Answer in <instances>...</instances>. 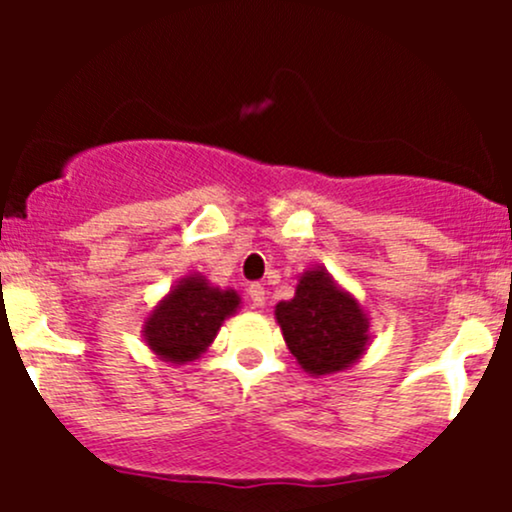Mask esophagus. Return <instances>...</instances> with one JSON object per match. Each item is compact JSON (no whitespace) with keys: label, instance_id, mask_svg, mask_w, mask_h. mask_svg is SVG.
I'll return each mask as SVG.
<instances>
[{"label":"esophagus","instance_id":"34e87169","mask_svg":"<svg viewBox=\"0 0 512 512\" xmlns=\"http://www.w3.org/2000/svg\"><path fill=\"white\" fill-rule=\"evenodd\" d=\"M250 302H252V307H257V309L265 307V304H267L265 287H262V285H250Z\"/></svg>","mask_w":512,"mask_h":512}]
</instances>
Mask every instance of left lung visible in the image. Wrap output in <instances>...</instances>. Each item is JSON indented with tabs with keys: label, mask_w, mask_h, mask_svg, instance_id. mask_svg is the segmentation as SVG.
<instances>
[{
	"label": "left lung",
	"mask_w": 512,
	"mask_h": 512,
	"mask_svg": "<svg viewBox=\"0 0 512 512\" xmlns=\"http://www.w3.org/2000/svg\"><path fill=\"white\" fill-rule=\"evenodd\" d=\"M275 319L287 349L312 376L354 366L369 349V314L324 267L299 275L294 297L277 302Z\"/></svg>",
	"instance_id": "1"
}]
</instances>
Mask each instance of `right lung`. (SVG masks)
<instances>
[{"label": "right lung", "mask_w": 512, "mask_h": 512, "mask_svg": "<svg viewBox=\"0 0 512 512\" xmlns=\"http://www.w3.org/2000/svg\"><path fill=\"white\" fill-rule=\"evenodd\" d=\"M235 289H223L200 272L180 277L143 322V342L160 361L183 366L208 352L227 317L240 309Z\"/></svg>", "instance_id": "right-lung-1"}]
</instances>
